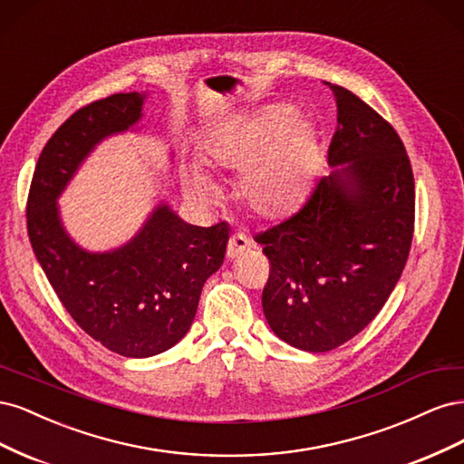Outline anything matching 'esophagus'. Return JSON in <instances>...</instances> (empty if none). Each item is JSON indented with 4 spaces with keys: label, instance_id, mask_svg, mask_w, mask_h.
<instances>
[{
    "label": "esophagus",
    "instance_id": "esophagus-1",
    "mask_svg": "<svg viewBox=\"0 0 464 464\" xmlns=\"http://www.w3.org/2000/svg\"><path fill=\"white\" fill-rule=\"evenodd\" d=\"M249 247H251V240H249V237H247L246 234H242V232H234V234L230 236V240H228L227 256H228L230 259H234V257H237V256H242L244 251H247Z\"/></svg>",
    "mask_w": 464,
    "mask_h": 464
}]
</instances>
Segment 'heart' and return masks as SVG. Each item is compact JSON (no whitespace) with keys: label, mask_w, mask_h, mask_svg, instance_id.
<instances>
[{"label":"heart","mask_w":464,"mask_h":464,"mask_svg":"<svg viewBox=\"0 0 464 464\" xmlns=\"http://www.w3.org/2000/svg\"><path fill=\"white\" fill-rule=\"evenodd\" d=\"M314 133L302 120L294 121L286 106H271L259 114L224 128L207 145L208 164L245 170L237 181L244 205L261 217L285 215L300 201L310 179ZM184 188L203 205L218 198V188L198 164L184 168Z\"/></svg>","instance_id":"obj_1"}]
</instances>
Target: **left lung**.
Segmentation results:
<instances>
[{
  "instance_id": "obj_1",
  "label": "left lung",
  "mask_w": 464,
  "mask_h": 464,
  "mask_svg": "<svg viewBox=\"0 0 464 464\" xmlns=\"http://www.w3.org/2000/svg\"><path fill=\"white\" fill-rule=\"evenodd\" d=\"M327 85L336 101L327 160L336 168L296 213L256 234L271 265L266 323L305 353H327L370 325L414 234V174L399 133L354 92Z\"/></svg>"
}]
</instances>
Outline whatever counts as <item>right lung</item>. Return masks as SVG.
<instances>
[{
	"label": "right lung",
	"mask_w": 464,
	"mask_h": 464,
	"mask_svg": "<svg viewBox=\"0 0 464 464\" xmlns=\"http://www.w3.org/2000/svg\"><path fill=\"white\" fill-rule=\"evenodd\" d=\"M145 94H111L69 116L42 149L26 201L34 256L67 314L96 343L149 358L189 331L205 280L220 269L228 224L193 227L159 205L131 242L106 254L81 249L62 227L55 199L104 137L141 118Z\"/></svg>",
	"instance_id": "1"
}]
</instances>
